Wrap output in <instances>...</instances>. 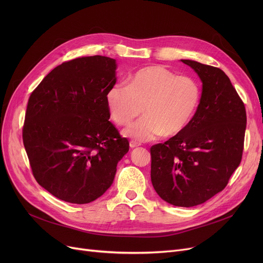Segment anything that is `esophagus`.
<instances>
[{
  "instance_id": "esophagus-1",
  "label": "esophagus",
  "mask_w": 263,
  "mask_h": 263,
  "mask_svg": "<svg viewBox=\"0 0 263 263\" xmlns=\"http://www.w3.org/2000/svg\"><path fill=\"white\" fill-rule=\"evenodd\" d=\"M141 144L140 143H136V142H134V141H131L130 142V148H135V147H139Z\"/></svg>"
}]
</instances>
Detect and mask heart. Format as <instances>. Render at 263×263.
I'll use <instances>...</instances> for the list:
<instances>
[{
	"mask_svg": "<svg viewBox=\"0 0 263 263\" xmlns=\"http://www.w3.org/2000/svg\"><path fill=\"white\" fill-rule=\"evenodd\" d=\"M200 99L201 89L196 80L178 76L163 66L140 69L129 78L127 87L113 86L105 97L110 118L119 126H127L143 110L146 113L124 130V135L140 142L184 131Z\"/></svg>",
	"mask_w": 263,
	"mask_h": 263,
	"instance_id": "obj_1",
	"label": "heart"
}]
</instances>
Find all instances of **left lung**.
<instances>
[{
  "label": "left lung",
  "mask_w": 263,
  "mask_h": 263,
  "mask_svg": "<svg viewBox=\"0 0 263 263\" xmlns=\"http://www.w3.org/2000/svg\"><path fill=\"white\" fill-rule=\"evenodd\" d=\"M201 83V99L184 131L150 148L151 182L158 195L177 206L203 203L227 185L240 165L246 110L219 68L181 60Z\"/></svg>",
  "instance_id": "8db88e82"
}]
</instances>
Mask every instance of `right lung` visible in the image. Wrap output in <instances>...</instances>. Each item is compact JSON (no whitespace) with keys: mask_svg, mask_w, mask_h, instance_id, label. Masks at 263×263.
<instances>
[{"mask_svg":"<svg viewBox=\"0 0 263 263\" xmlns=\"http://www.w3.org/2000/svg\"><path fill=\"white\" fill-rule=\"evenodd\" d=\"M114 59L95 55L55 67L30 96L22 131L39 185L59 199L88 203L112 185L129 151L105 97L116 83Z\"/></svg>","mask_w":263,"mask_h":263,"instance_id":"1","label":"right lung"}]
</instances>
